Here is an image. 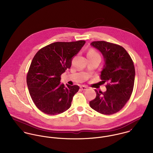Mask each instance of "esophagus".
<instances>
[{"mask_svg":"<svg viewBox=\"0 0 153 153\" xmlns=\"http://www.w3.org/2000/svg\"><path fill=\"white\" fill-rule=\"evenodd\" d=\"M88 87L85 86V85H82V86H81V89L82 90V91H85L87 89Z\"/></svg>","mask_w":153,"mask_h":153,"instance_id":"34e87169","label":"esophagus"}]
</instances>
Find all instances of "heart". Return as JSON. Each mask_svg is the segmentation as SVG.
Returning <instances> with one entry per match:
<instances>
[{"mask_svg": "<svg viewBox=\"0 0 153 153\" xmlns=\"http://www.w3.org/2000/svg\"><path fill=\"white\" fill-rule=\"evenodd\" d=\"M88 57H95V56H100V54L94 49H90L87 53Z\"/></svg>", "mask_w": 153, "mask_h": 153, "instance_id": "1", "label": "heart"}]
</instances>
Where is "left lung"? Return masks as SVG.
<instances>
[{"instance_id":"left-lung-1","label":"left lung","mask_w":153,"mask_h":153,"mask_svg":"<svg viewBox=\"0 0 153 153\" xmlns=\"http://www.w3.org/2000/svg\"><path fill=\"white\" fill-rule=\"evenodd\" d=\"M91 45L103 55L105 64L100 78L107 82L104 92H98L89 102L90 107L99 113L112 115L122 109L130 98L135 79V68L131 56L121 46L105 41H94Z\"/></svg>"}]
</instances>
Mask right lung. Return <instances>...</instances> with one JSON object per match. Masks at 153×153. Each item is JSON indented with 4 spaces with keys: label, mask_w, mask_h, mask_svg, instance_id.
I'll use <instances>...</instances> for the list:
<instances>
[{
    "label": "right lung",
    "mask_w": 153,
    "mask_h": 153,
    "mask_svg": "<svg viewBox=\"0 0 153 153\" xmlns=\"http://www.w3.org/2000/svg\"><path fill=\"white\" fill-rule=\"evenodd\" d=\"M85 43V41L54 42L41 48L34 56L26 82L32 101L45 114L57 115L70 108L79 87L60 84L61 76L71 68L73 56Z\"/></svg>",
    "instance_id": "add662e5"
}]
</instances>
